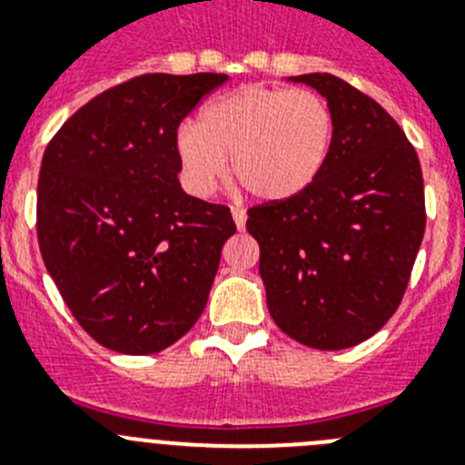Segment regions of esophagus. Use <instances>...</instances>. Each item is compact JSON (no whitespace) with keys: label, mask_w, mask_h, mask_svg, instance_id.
I'll use <instances>...</instances> for the list:
<instances>
[{"label":"esophagus","mask_w":465,"mask_h":465,"mask_svg":"<svg viewBox=\"0 0 465 465\" xmlns=\"http://www.w3.org/2000/svg\"><path fill=\"white\" fill-rule=\"evenodd\" d=\"M232 219H235L237 230H244L246 228V212H244V209H240V207L232 209Z\"/></svg>","instance_id":"34e87169"}]
</instances>
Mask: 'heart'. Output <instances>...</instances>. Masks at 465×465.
Wrapping results in <instances>:
<instances>
[{
    "label": "heart",
    "instance_id": "heart-1",
    "mask_svg": "<svg viewBox=\"0 0 465 465\" xmlns=\"http://www.w3.org/2000/svg\"><path fill=\"white\" fill-rule=\"evenodd\" d=\"M332 134L331 104L314 90L244 85L209 102L197 125L179 127L176 158L195 195L213 191L230 155V170L246 191L282 203L322 174Z\"/></svg>",
    "mask_w": 465,
    "mask_h": 465
}]
</instances>
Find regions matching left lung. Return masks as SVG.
I'll use <instances>...</instances> for the list:
<instances>
[{
	"label": "left lung",
	"mask_w": 465,
	"mask_h": 465,
	"mask_svg": "<svg viewBox=\"0 0 465 465\" xmlns=\"http://www.w3.org/2000/svg\"><path fill=\"white\" fill-rule=\"evenodd\" d=\"M331 104V155L314 183L249 209L274 323L335 351L372 338L401 305L424 240L417 151L372 97L332 74H302Z\"/></svg>",
	"instance_id": "obj_1"
}]
</instances>
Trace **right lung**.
<instances>
[{
    "label": "right lung",
    "mask_w": 465,
    "mask_h": 465,
    "mask_svg": "<svg viewBox=\"0 0 465 465\" xmlns=\"http://www.w3.org/2000/svg\"><path fill=\"white\" fill-rule=\"evenodd\" d=\"M225 74H143L81 106L48 142L36 188L41 258L79 326L121 354H155L207 305L225 204L186 195L176 130Z\"/></svg>",
    "instance_id": "right-lung-1"
}]
</instances>
